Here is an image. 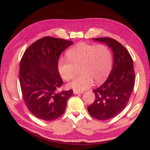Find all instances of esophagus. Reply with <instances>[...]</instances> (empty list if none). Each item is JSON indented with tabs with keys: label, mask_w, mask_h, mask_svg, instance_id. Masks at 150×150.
I'll use <instances>...</instances> for the list:
<instances>
[{
	"label": "esophagus",
	"mask_w": 150,
	"mask_h": 150,
	"mask_svg": "<svg viewBox=\"0 0 150 150\" xmlns=\"http://www.w3.org/2000/svg\"><path fill=\"white\" fill-rule=\"evenodd\" d=\"M83 91L81 92H79V91H74V94H80V93H83Z\"/></svg>",
	"instance_id": "esophagus-1"
}]
</instances>
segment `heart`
<instances>
[{"label": "heart", "mask_w": 150, "mask_h": 150, "mask_svg": "<svg viewBox=\"0 0 150 150\" xmlns=\"http://www.w3.org/2000/svg\"><path fill=\"white\" fill-rule=\"evenodd\" d=\"M67 58L58 61V71L63 80L70 81L79 67L80 75L68 84V88L76 91L88 89L93 80L96 83L105 80L110 73L112 55L109 47L103 44L81 42L71 47L66 52Z\"/></svg>", "instance_id": "b5f03b06"}]
</instances>
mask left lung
<instances>
[{"label":"left lung","instance_id":"8db88e82","mask_svg":"<svg viewBox=\"0 0 150 150\" xmlns=\"http://www.w3.org/2000/svg\"><path fill=\"white\" fill-rule=\"evenodd\" d=\"M106 44L113 51V67L106 81L93 90L96 99L88 107L89 114L100 120L111 119L127 105L135 84L133 61L129 52L119 42L109 37L92 38Z\"/></svg>","mask_w":150,"mask_h":150}]
</instances>
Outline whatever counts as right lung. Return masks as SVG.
<instances>
[{
    "instance_id": "1",
    "label": "right lung",
    "mask_w": 150,
    "mask_h": 150,
    "mask_svg": "<svg viewBox=\"0 0 150 150\" xmlns=\"http://www.w3.org/2000/svg\"><path fill=\"white\" fill-rule=\"evenodd\" d=\"M72 41L45 36L30 45L20 62L22 95L30 112L44 121L56 120L64 114L73 90L57 92L63 81L58 71L60 54Z\"/></svg>"
}]
</instances>
